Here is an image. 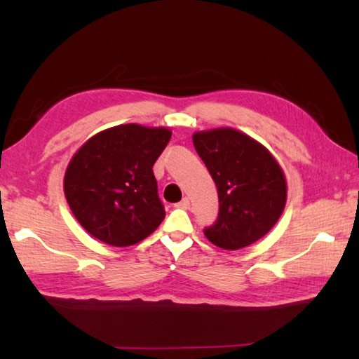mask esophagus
I'll return each instance as SVG.
<instances>
[{"mask_svg": "<svg viewBox=\"0 0 359 359\" xmlns=\"http://www.w3.org/2000/svg\"><path fill=\"white\" fill-rule=\"evenodd\" d=\"M175 207L182 208V210H188L189 208V199H188V197H184V199H182L179 203H175Z\"/></svg>", "mask_w": 359, "mask_h": 359, "instance_id": "esophagus-1", "label": "esophagus"}]
</instances>
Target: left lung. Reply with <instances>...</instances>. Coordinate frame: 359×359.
I'll use <instances>...</instances> for the list:
<instances>
[{
	"mask_svg": "<svg viewBox=\"0 0 359 359\" xmlns=\"http://www.w3.org/2000/svg\"><path fill=\"white\" fill-rule=\"evenodd\" d=\"M193 143L219 194V216L205 228L207 239L219 248L239 250L264 238L287 202V180L278 160L234 128L194 133Z\"/></svg>",
	"mask_w": 359,
	"mask_h": 359,
	"instance_id": "obj_1",
	"label": "left lung"
}]
</instances>
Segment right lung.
<instances>
[{
  "instance_id": "1",
  "label": "right lung",
  "mask_w": 359,
  "mask_h": 359,
  "mask_svg": "<svg viewBox=\"0 0 359 359\" xmlns=\"http://www.w3.org/2000/svg\"><path fill=\"white\" fill-rule=\"evenodd\" d=\"M171 129L118 125L90 137L65 172V196L75 219L95 239L129 247L165 219L152 172Z\"/></svg>"
}]
</instances>
